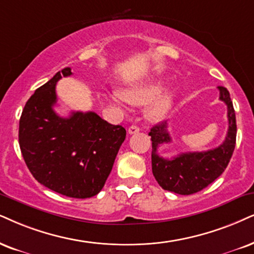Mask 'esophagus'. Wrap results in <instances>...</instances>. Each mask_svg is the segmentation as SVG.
Segmentation results:
<instances>
[{
	"label": "esophagus",
	"instance_id": "1",
	"mask_svg": "<svg viewBox=\"0 0 254 254\" xmlns=\"http://www.w3.org/2000/svg\"><path fill=\"white\" fill-rule=\"evenodd\" d=\"M138 131H139V127H138L137 125H131V127H129V130H127V132H129L130 134H133V133H137Z\"/></svg>",
	"mask_w": 254,
	"mask_h": 254
}]
</instances>
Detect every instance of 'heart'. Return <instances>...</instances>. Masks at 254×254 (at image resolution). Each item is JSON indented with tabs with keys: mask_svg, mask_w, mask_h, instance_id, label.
<instances>
[{
	"mask_svg": "<svg viewBox=\"0 0 254 254\" xmlns=\"http://www.w3.org/2000/svg\"><path fill=\"white\" fill-rule=\"evenodd\" d=\"M160 92H162V85L153 83V84L132 86V88L124 89L123 91L112 90L108 92L107 97L109 102L117 108H122L125 102L132 105H145L150 103L146 110V117L150 121L157 122L163 120L169 114L175 101V94L172 91H166L163 94Z\"/></svg>",
	"mask_w": 254,
	"mask_h": 254,
	"instance_id": "1",
	"label": "heart"
}]
</instances>
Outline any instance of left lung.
I'll use <instances>...</instances> for the list:
<instances>
[{"mask_svg": "<svg viewBox=\"0 0 254 254\" xmlns=\"http://www.w3.org/2000/svg\"><path fill=\"white\" fill-rule=\"evenodd\" d=\"M218 89L220 92L219 99L227 105L229 130L225 140L216 149L181 153L171 159L163 158L157 153V149L162 144L171 143L168 122H162L151 127L149 136L152 140V173L164 190L186 195L195 193L210 185L225 171L236 146L237 124L230 92L224 86H218Z\"/></svg>", "mask_w": 254, "mask_h": 254, "instance_id": "1", "label": "left lung"}]
</instances>
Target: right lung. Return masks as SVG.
Returning <instances> with one entry per match:
<instances>
[{"mask_svg": "<svg viewBox=\"0 0 254 254\" xmlns=\"http://www.w3.org/2000/svg\"><path fill=\"white\" fill-rule=\"evenodd\" d=\"M72 75L64 68L36 89L20 118L18 143L29 171L38 183L71 198L94 197L110 175L127 131L95 112L54 111L56 83Z\"/></svg>", "mask_w": 254, "mask_h": 254, "instance_id": "right-lung-1", "label": "right lung"}]
</instances>
